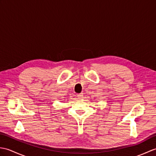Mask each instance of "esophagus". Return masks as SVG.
<instances>
[{"label":"esophagus","mask_w":156,"mask_h":156,"mask_svg":"<svg viewBox=\"0 0 156 156\" xmlns=\"http://www.w3.org/2000/svg\"><path fill=\"white\" fill-rule=\"evenodd\" d=\"M77 97L78 98H84V94L83 93H79L77 94Z\"/></svg>","instance_id":"esophagus-1"}]
</instances>
